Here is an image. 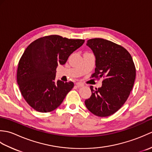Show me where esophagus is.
Wrapping results in <instances>:
<instances>
[{
  "instance_id": "obj_1",
  "label": "esophagus",
  "mask_w": 152,
  "mask_h": 152,
  "mask_svg": "<svg viewBox=\"0 0 152 152\" xmlns=\"http://www.w3.org/2000/svg\"><path fill=\"white\" fill-rule=\"evenodd\" d=\"M76 85L78 87V88H80V87H82L84 85H83V83H81V82H76Z\"/></svg>"
}]
</instances>
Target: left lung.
Listing matches in <instances>:
<instances>
[{
  "mask_svg": "<svg viewBox=\"0 0 152 152\" xmlns=\"http://www.w3.org/2000/svg\"><path fill=\"white\" fill-rule=\"evenodd\" d=\"M87 46L96 58V68L91 78H103L101 88L93 89L85 101L92 114L99 117L114 114L127 101L136 77L133 58L123 46L103 38L88 40Z\"/></svg>",
  "mask_w": 152,
  "mask_h": 152,
  "instance_id": "8db88e82",
  "label": "left lung"
}]
</instances>
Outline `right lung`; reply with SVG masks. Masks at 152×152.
<instances>
[{
  "mask_svg": "<svg viewBox=\"0 0 152 152\" xmlns=\"http://www.w3.org/2000/svg\"><path fill=\"white\" fill-rule=\"evenodd\" d=\"M84 42L50 35L34 40L26 48L18 63L17 82L22 96L35 110H54L73 88L72 82L55 83L56 68L65 64Z\"/></svg>",
  "mask_w": 152,
  "mask_h": 152,
  "instance_id": "add662e5",
  "label": "right lung"
}]
</instances>
